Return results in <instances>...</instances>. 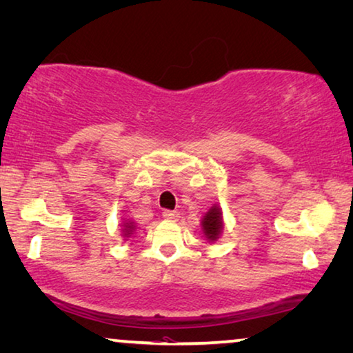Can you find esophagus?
Returning <instances> with one entry per match:
<instances>
[{"mask_svg":"<svg viewBox=\"0 0 353 353\" xmlns=\"http://www.w3.org/2000/svg\"><path fill=\"white\" fill-rule=\"evenodd\" d=\"M162 216H164V219H169V221H178V218H180L178 211H170V210H165L164 213H162Z\"/></svg>","mask_w":353,"mask_h":353,"instance_id":"1","label":"esophagus"}]
</instances>
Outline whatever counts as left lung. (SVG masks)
<instances>
[{
	"label": "left lung",
	"instance_id": "8db88e82",
	"mask_svg": "<svg viewBox=\"0 0 353 353\" xmlns=\"http://www.w3.org/2000/svg\"><path fill=\"white\" fill-rule=\"evenodd\" d=\"M224 229V221H222V210L218 205H213L202 219V232L208 241H216L221 236Z\"/></svg>",
	"mask_w": 353,
	"mask_h": 353
}]
</instances>
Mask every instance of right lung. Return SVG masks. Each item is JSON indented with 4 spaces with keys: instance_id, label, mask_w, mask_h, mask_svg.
I'll use <instances>...</instances> for the list:
<instances>
[{
    "instance_id": "obj_1",
    "label": "right lung",
    "mask_w": 353,
    "mask_h": 353,
    "mask_svg": "<svg viewBox=\"0 0 353 353\" xmlns=\"http://www.w3.org/2000/svg\"><path fill=\"white\" fill-rule=\"evenodd\" d=\"M134 230H135V224L132 221H126V222H123V236L124 238H129L134 233Z\"/></svg>"
}]
</instances>
